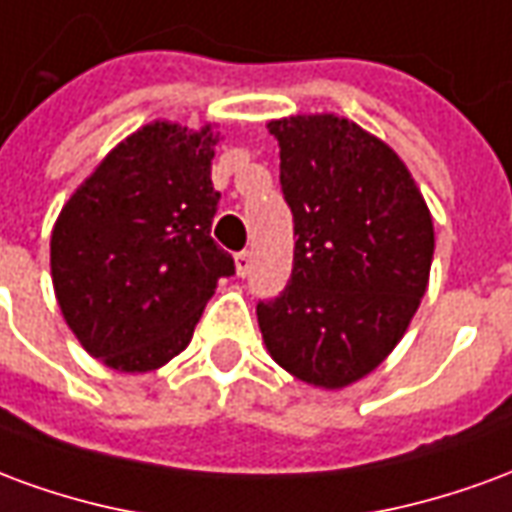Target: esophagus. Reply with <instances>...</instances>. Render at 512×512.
I'll list each match as a JSON object with an SVG mask.
<instances>
[{
  "instance_id": "1",
  "label": "esophagus",
  "mask_w": 512,
  "mask_h": 512,
  "mask_svg": "<svg viewBox=\"0 0 512 512\" xmlns=\"http://www.w3.org/2000/svg\"><path fill=\"white\" fill-rule=\"evenodd\" d=\"M249 271H252V252H238V255H235V274H238V277H246V274H249Z\"/></svg>"
}]
</instances>
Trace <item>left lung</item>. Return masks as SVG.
<instances>
[{
	"label": "left lung",
	"instance_id": "8db88e82",
	"mask_svg": "<svg viewBox=\"0 0 512 512\" xmlns=\"http://www.w3.org/2000/svg\"><path fill=\"white\" fill-rule=\"evenodd\" d=\"M293 211V274L257 304L268 354L304 384L343 389L395 351L428 290L433 216L384 139L340 115L271 120Z\"/></svg>",
	"mask_w": 512,
	"mask_h": 512
}]
</instances>
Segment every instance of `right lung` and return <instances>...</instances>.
I'll return each instance as SVG.
<instances>
[{
	"label": "right lung",
	"instance_id": "add662e5",
	"mask_svg": "<svg viewBox=\"0 0 512 512\" xmlns=\"http://www.w3.org/2000/svg\"><path fill=\"white\" fill-rule=\"evenodd\" d=\"M211 123L153 120L112 147L62 205L51 230V282L62 318L95 359L150 373L191 343L216 290L235 274L211 238Z\"/></svg>",
	"mask_w": 512,
	"mask_h": 512
}]
</instances>
